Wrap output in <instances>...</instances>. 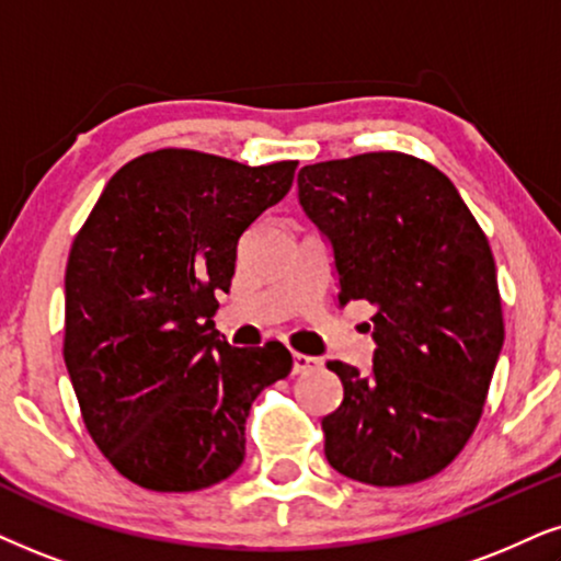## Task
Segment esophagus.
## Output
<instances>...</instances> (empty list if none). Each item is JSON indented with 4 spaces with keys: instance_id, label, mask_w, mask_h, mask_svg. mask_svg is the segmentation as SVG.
I'll return each mask as SVG.
<instances>
[{
    "instance_id": "34e87169",
    "label": "esophagus",
    "mask_w": 561,
    "mask_h": 561,
    "mask_svg": "<svg viewBox=\"0 0 561 561\" xmlns=\"http://www.w3.org/2000/svg\"><path fill=\"white\" fill-rule=\"evenodd\" d=\"M321 365H323L321 359L310 357V354H300V352L293 354V373H295V375L313 373V370H318V367H321Z\"/></svg>"
}]
</instances>
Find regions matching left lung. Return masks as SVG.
I'll return each instance as SVG.
<instances>
[{
	"mask_svg": "<svg viewBox=\"0 0 561 561\" xmlns=\"http://www.w3.org/2000/svg\"><path fill=\"white\" fill-rule=\"evenodd\" d=\"M297 202L331 245L339 305L375 308L370 370L329 363L344 399L321 422L325 458L373 486L435 477L477 430L505 342L489 240L448 175L401 152L305 165Z\"/></svg>",
	"mask_w": 561,
	"mask_h": 561,
	"instance_id": "obj_1",
	"label": "left lung"
}]
</instances>
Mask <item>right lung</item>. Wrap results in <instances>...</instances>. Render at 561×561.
I'll return each instance as SVG.
<instances>
[{
    "label": "right lung",
    "mask_w": 561,
    "mask_h": 561,
    "mask_svg": "<svg viewBox=\"0 0 561 561\" xmlns=\"http://www.w3.org/2000/svg\"><path fill=\"white\" fill-rule=\"evenodd\" d=\"M295 168L141 154L113 175L75 238L64 363L92 439L134 484L196 492L236 473L251 403L293 370L287 346L238 350L211 316L240 236L285 198Z\"/></svg>",
    "instance_id": "add662e5"
}]
</instances>
